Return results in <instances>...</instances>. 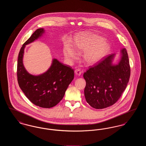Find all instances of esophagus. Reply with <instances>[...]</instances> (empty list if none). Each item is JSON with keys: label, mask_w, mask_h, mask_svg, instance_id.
<instances>
[{"label": "esophagus", "mask_w": 146, "mask_h": 146, "mask_svg": "<svg viewBox=\"0 0 146 146\" xmlns=\"http://www.w3.org/2000/svg\"><path fill=\"white\" fill-rule=\"evenodd\" d=\"M75 73L77 76H80L82 74V71L79 68H76L75 70Z\"/></svg>", "instance_id": "1"}]
</instances>
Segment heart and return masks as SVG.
I'll return each instance as SVG.
<instances>
[{
    "mask_svg": "<svg viewBox=\"0 0 146 146\" xmlns=\"http://www.w3.org/2000/svg\"><path fill=\"white\" fill-rule=\"evenodd\" d=\"M104 40L103 38L96 35L83 36L76 40L75 47L78 51L88 50L84 56L85 60L89 64L94 63L101 60L109 49V45L103 42ZM64 54L70 60H76L78 56L77 51L70 45L65 46Z\"/></svg>",
    "mask_w": 146,
    "mask_h": 146,
    "instance_id": "1",
    "label": "heart"
}]
</instances>
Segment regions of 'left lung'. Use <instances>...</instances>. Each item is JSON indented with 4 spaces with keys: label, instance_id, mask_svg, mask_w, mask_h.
Segmentation results:
<instances>
[{
    "label": "left lung",
    "instance_id": "8db88e82",
    "mask_svg": "<svg viewBox=\"0 0 146 146\" xmlns=\"http://www.w3.org/2000/svg\"><path fill=\"white\" fill-rule=\"evenodd\" d=\"M121 58L112 65L114 54L103 57L84 73L86 81L84 95L92 108L103 109L115 104L125 90L130 76L129 57L125 49Z\"/></svg>",
    "mask_w": 146,
    "mask_h": 146
}]
</instances>
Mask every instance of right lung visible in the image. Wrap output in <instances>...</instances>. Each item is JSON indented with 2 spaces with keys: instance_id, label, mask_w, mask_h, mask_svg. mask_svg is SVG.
<instances>
[{
  "instance_id": "right-lung-1",
  "label": "right lung",
  "mask_w": 146,
  "mask_h": 146,
  "mask_svg": "<svg viewBox=\"0 0 146 146\" xmlns=\"http://www.w3.org/2000/svg\"><path fill=\"white\" fill-rule=\"evenodd\" d=\"M43 28L36 29L21 47L19 54L17 77L20 88L33 104L42 108L55 106L63 98L68 85L74 76V71L70 66L54 59L49 70L38 76L29 74L25 70L22 58L26 45L42 35Z\"/></svg>"
}]
</instances>
